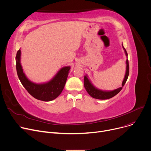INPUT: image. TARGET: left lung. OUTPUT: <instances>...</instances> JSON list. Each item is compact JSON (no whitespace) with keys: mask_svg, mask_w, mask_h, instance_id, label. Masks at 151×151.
<instances>
[{"mask_svg":"<svg viewBox=\"0 0 151 151\" xmlns=\"http://www.w3.org/2000/svg\"><path fill=\"white\" fill-rule=\"evenodd\" d=\"M123 48L125 51V53L126 55L127 56V53L126 50H125V48L123 47ZM126 75L124 78V80L122 83V87L118 88L113 91H110V92H106V91H102V90H98L97 88H96L90 82L89 80L88 79V78H87L86 76H84V87L86 90V91L87 92V93L91 96L92 97L96 98V99H109L111 98L112 97H114V96H115L116 95H117L123 88V87L124 86L127 79L128 78L129 76V61L128 59L126 60Z\"/></svg>","mask_w":151,"mask_h":151,"instance_id":"8db88e82","label":"left lung"}]
</instances>
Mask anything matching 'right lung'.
Wrapping results in <instances>:
<instances>
[{
	"instance_id": "obj_1",
	"label": "right lung",
	"mask_w": 151,
	"mask_h": 151,
	"mask_svg": "<svg viewBox=\"0 0 151 151\" xmlns=\"http://www.w3.org/2000/svg\"><path fill=\"white\" fill-rule=\"evenodd\" d=\"M21 50H19L16 56V70L19 79L27 92L35 98L44 101H50L56 98L65 86L70 67H63L56 75L47 83L35 84L27 78L20 63Z\"/></svg>"
}]
</instances>
